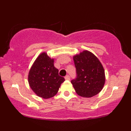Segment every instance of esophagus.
<instances>
[{"instance_id":"esophagus-1","label":"esophagus","mask_w":131,"mask_h":131,"mask_svg":"<svg viewBox=\"0 0 131 131\" xmlns=\"http://www.w3.org/2000/svg\"><path fill=\"white\" fill-rule=\"evenodd\" d=\"M64 79H65V80H67V81H70V75H66L65 78H64Z\"/></svg>"}]
</instances>
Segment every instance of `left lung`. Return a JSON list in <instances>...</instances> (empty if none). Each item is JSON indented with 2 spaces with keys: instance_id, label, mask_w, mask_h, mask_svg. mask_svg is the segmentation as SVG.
<instances>
[{
  "instance_id": "obj_1",
  "label": "left lung",
  "mask_w": 131,
  "mask_h": 131,
  "mask_svg": "<svg viewBox=\"0 0 131 131\" xmlns=\"http://www.w3.org/2000/svg\"><path fill=\"white\" fill-rule=\"evenodd\" d=\"M77 78L71 81L75 92L84 97H91L102 90L105 81L101 63L93 53L83 50L73 56Z\"/></svg>"
}]
</instances>
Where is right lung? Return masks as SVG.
Segmentation results:
<instances>
[{
  "label": "right lung",
  "mask_w": 131,
  "mask_h": 131,
  "mask_svg": "<svg viewBox=\"0 0 131 131\" xmlns=\"http://www.w3.org/2000/svg\"><path fill=\"white\" fill-rule=\"evenodd\" d=\"M54 59L46 52L39 55L33 63L28 75V82L33 91L39 97L49 99L57 93L64 79L59 75L53 65Z\"/></svg>",
  "instance_id": "add662e5"
}]
</instances>
